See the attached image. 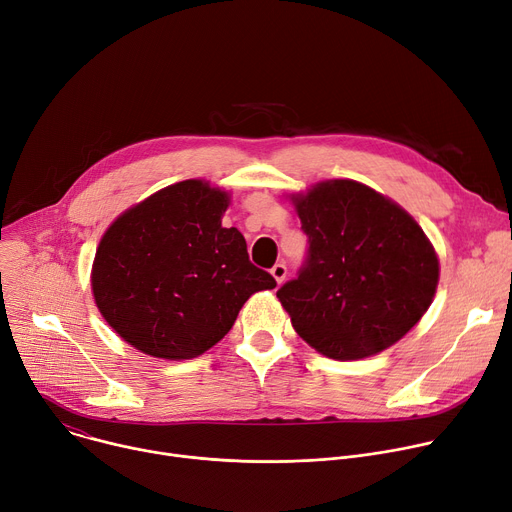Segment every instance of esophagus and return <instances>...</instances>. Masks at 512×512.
<instances>
[{"instance_id": "esophagus-1", "label": "esophagus", "mask_w": 512, "mask_h": 512, "mask_svg": "<svg viewBox=\"0 0 512 512\" xmlns=\"http://www.w3.org/2000/svg\"><path fill=\"white\" fill-rule=\"evenodd\" d=\"M270 274L274 277V281H277L279 285L287 279V266H285V262H277L274 264L272 268H270Z\"/></svg>"}]
</instances>
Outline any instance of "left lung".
<instances>
[{
  "label": "left lung",
  "mask_w": 512,
  "mask_h": 512,
  "mask_svg": "<svg viewBox=\"0 0 512 512\" xmlns=\"http://www.w3.org/2000/svg\"><path fill=\"white\" fill-rule=\"evenodd\" d=\"M291 199L309 248L297 279L277 297L295 332L336 361L396 344L424 316L439 283V258L422 227L355 180L318 182Z\"/></svg>",
  "instance_id": "obj_1"
}]
</instances>
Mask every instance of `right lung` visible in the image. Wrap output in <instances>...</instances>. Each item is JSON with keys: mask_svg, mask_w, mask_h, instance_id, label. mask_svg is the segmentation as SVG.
Listing matches in <instances>:
<instances>
[{"mask_svg": "<svg viewBox=\"0 0 512 512\" xmlns=\"http://www.w3.org/2000/svg\"><path fill=\"white\" fill-rule=\"evenodd\" d=\"M227 192L184 180L125 211L102 235L92 291L102 318L157 359H194L233 326L242 305L277 281L223 227Z\"/></svg>", "mask_w": 512, "mask_h": 512, "instance_id": "add662e5", "label": "right lung"}]
</instances>
